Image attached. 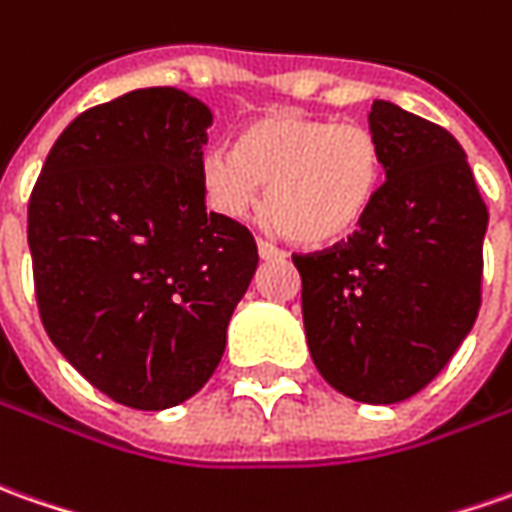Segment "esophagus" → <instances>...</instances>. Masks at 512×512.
<instances>
[{
  "label": "esophagus",
  "instance_id": "esophagus-1",
  "mask_svg": "<svg viewBox=\"0 0 512 512\" xmlns=\"http://www.w3.org/2000/svg\"><path fill=\"white\" fill-rule=\"evenodd\" d=\"M257 255L263 257V260H283L285 252L269 241H257Z\"/></svg>",
  "mask_w": 512,
  "mask_h": 512
}]
</instances>
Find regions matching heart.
Returning <instances> with one entry per match:
<instances>
[{
	"instance_id": "b5f03b06",
	"label": "heart",
	"mask_w": 512,
	"mask_h": 512,
	"mask_svg": "<svg viewBox=\"0 0 512 512\" xmlns=\"http://www.w3.org/2000/svg\"><path fill=\"white\" fill-rule=\"evenodd\" d=\"M387 182V151L370 125L277 111L252 123L238 148H212L201 184L221 215L252 210L266 187V212L291 241H347Z\"/></svg>"
}]
</instances>
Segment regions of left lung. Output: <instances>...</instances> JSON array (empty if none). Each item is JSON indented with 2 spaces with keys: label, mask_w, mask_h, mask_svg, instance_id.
I'll return each instance as SVG.
<instances>
[{
  "label": "left lung",
  "mask_w": 512,
  "mask_h": 512,
  "mask_svg": "<svg viewBox=\"0 0 512 512\" xmlns=\"http://www.w3.org/2000/svg\"><path fill=\"white\" fill-rule=\"evenodd\" d=\"M387 182L353 238L294 255L316 370L361 403L412 398L457 353L482 302L488 207L446 128L375 100Z\"/></svg>",
  "instance_id": "left-lung-1"
}]
</instances>
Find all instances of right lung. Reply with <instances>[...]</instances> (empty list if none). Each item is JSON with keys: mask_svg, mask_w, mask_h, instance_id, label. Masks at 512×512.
Wrapping results in <instances>:
<instances>
[{"mask_svg": "<svg viewBox=\"0 0 512 512\" xmlns=\"http://www.w3.org/2000/svg\"><path fill=\"white\" fill-rule=\"evenodd\" d=\"M210 125L182 89L128 92L66 125L30 196L44 330L131 409L179 406L210 381L255 277L252 232L204 207Z\"/></svg>", "mask_w": 512, "mask_h": 512, "instance_id": "right-lung-1", "label": "right lung"}]
</instances>
